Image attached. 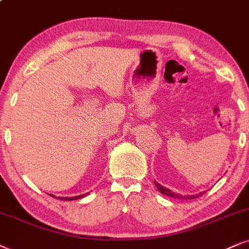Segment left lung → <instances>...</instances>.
Instances as JSON below:
<instances>
[{
    "label": "left lung",
    "instance_id": "1",
    "mask_svg": "<svg viewBox=\"0 0 249 249\" xmlns=\"http://www.w3.org/2000/svg\"><path fill=\"white\" fill-rule=\"evenodd\" d=\"M155 185H156V187H157V189H158V192L159 193H161V194H164V195H166V196H170V197H174V198H183V199H193V198H196V197H199V196H202L204 194L205 192H201L199 193V194H197V195H189V196H181L180 194H177V193H173L172 192L171 189H168V188H166V187H162L160 183H158V182H156L155 181Z\"/></svg>",
    "mask_w": 249,
    "mask_h": 249
}]
</instances>
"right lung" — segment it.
Returning <instances> with one entry per match:
<instances>
[{"label": "right lung", "mask_w": 249, "mask_h": 249, "mask_svg": "<svg viewBox=\"0 0 249 249\" xmlns=\"http://www.w3.org/2000/svg\"><path fill=\"white\" fill-rule=\"evenodd\" d=\"M87 195H89V193H87V194H84V195L72 196V197H56V198H59V199H63V201H73V199H79V198L84 197V196H87ZM52 196H53V195H52ZM53 197H55V196H53Z\"/></svg>", "instance_id": "1"}]
</instances>
